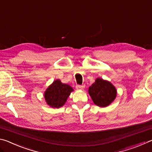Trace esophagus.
Listing matches in <instances>:
<instances>
[{
	"mask_svg": "<svg viewBox=\"0 0 152 152\" xmlns=\"http://www.w3.org/2000/svg\"><path fill=\"white\" fill-rule=\"evenodd\" d=\"M84 87H85V86L84 85H82V86L81 85H76V88L78 90H83L84 88Z\"/></svg>",
	"mask_w": 152,
	"mask_h": 152,
	"instance_id": "34e87169",
	"label": "esophagus"
}]
</instances>
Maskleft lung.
<instances>
[{"instance_id":"obj_1","label":"left lung","mask_w":152,"mask_h":152,"mask_svg":"<svg viewBox=\"0 0 152 152\" xmlns=\"http://www.w3.org/2000/svg\"><path fill=\"white\" fill-rule=\"evenodd\" d=\"M88 93L95 104L100 107H106L114 101L117 90L110 82L98 78L89 87Z\"/></svg>"}]
</instances>
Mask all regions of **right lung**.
Instances as JSON below:
<instances>
[{
	"instance_id": "add662e5",
	"label": "right lung",
	"mask_w": 152,
	"mask_h": 152,
	"mask_svg": "<svg viewBox=\"0 0 152 152\" xmlns=\"http://www.w3.org/2000/svg\"><path fill=\"white\" fill-rule=\"evenodd\" d=\"M72 91L74 90L70 85L63 84L60 80H56L46 89L44 98L49 106L52 108H60L66 103Z\"/></svg>"
}]
</instances>
